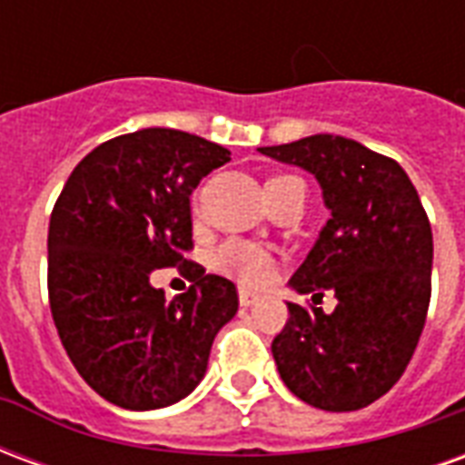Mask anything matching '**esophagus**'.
I'll use <instances>...</instances> for the list:
<instances>
[{"instance_id":"34e87169","label":"esophagus","mask_w":465,"mask_h":465,"mask_svg":"<svg viewBox=\"0 0 465 465\" xmlns=\"http://www.w3.org/2000/svg\"><path fill=\"white\" fill-rule=\"evenodd\" d=\"M239 302H242V306H253V303L259 302V296L253 292H246V289H242L239 292Z\"/></svg>"}]
</instances>
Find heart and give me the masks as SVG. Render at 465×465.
Here are the masks:
<instances>
[{"mask_svg": "<svg viewBox=\"0 0 465 465\" xmlns=\"http://www.w3.org/2000/svg\"><path fill=\"white\" fill-rule=\"evenodd\" d=\"M293 176H272L266 182V193L273 192L276 186L292 182ZM273 259L263 246L246 239H226L209 253V269L222 276H229L233 282L243 286H259L269 279Z\"/></svg>", "mask_w": 465, "mask_h": 465, "instance_id": "b5f03b06", "label": "heart"}]
</instances>
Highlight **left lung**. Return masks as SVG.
I'll use <instances>...</instances> for the list:
<instances>
[{
  "mask_svg": "<svg viewBox=\"0 0 465 465\" xmlns=\"http://www.w3.org/2000/svg\"><path fill=\"white\" fill-rule=\"evenodd\" d=\"M312 172L331 212L292 276L299 293L339 299L331 313L289 303L272 353L293 396L323 411H359L401 379L426 323L433 233L409 173L363 143L313 134L259 149Z\"/></svg>",
  "mask_w": 465,
  "mask_h": 465,
  "instance_id": "8db88e82",
  "label": "left lung"
}]
</instances>
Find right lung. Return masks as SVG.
<instances>
[{
  "instance_id": "right-lung-1",
  "label": "right lung",
  "mask_w": 465,
  "mask_h": 465,
  "mask_svg": "<svg viewBox=\"0 0 465 465\" xmlns=\"http://www.w3.org/2000/svg\"><path fill=\"white\" fill-rule=\"evenodd\" d=\"M226 162L219 143L153 126L99 143L56 199L52 319L79 376L114 406L163 409L189 396L239 309L233 282L203 269L172 302L149 283L156 269L193 266L183 259L193 249L189 196Z\"/></svg>"
}]
</instances>
